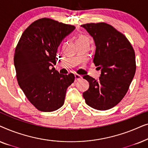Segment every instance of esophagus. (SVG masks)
<instances>
[{"instance_id": "esophagus-1", "label": "esophagus", "mask_w": 148, "mask_h": 148, "mask_svg": "<svg viewBox=\"0 0 148 148\" xmlns=\"http://www.w3.org/2000/svg\"><path fill=\"white\" fill-rule=\"evenodd\" d=\"M75 82H77V81L81 79L82 78V77L78 74H75Z\"/></svg>"}]
</instances>
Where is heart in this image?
<instances>
[{"instance_id": "1", "label": "heart", "mask_w": 148, "mask_h": 148, "mask_svg": "<svg viewBox=\"0 0 148 148\" xmlns=\"http://www.w3.org/2000/svg\"><path fill=\"white\" fill-rule=\"evenodd\" d=\"M85 39H88V38H86V37H84V36H81V37L78 38L77 41H78V40H85Z\"/></svg>"}]
</instances>
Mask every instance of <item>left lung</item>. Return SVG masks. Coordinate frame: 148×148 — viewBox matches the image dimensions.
<instances>
[{
    "label": "left lung",
    "instance_id": "obj_1",
    "mask_svg": "<svg viewBox=\"0 0 148 148\" xmlns=\"http://www.w3.org/2000/svg\"><path fill=\"white\" fill-rule=\"evenodd\" d=\"M93 38L96 45L95 65L101 69L98 80L84 76L90 87L83 96L92 108L106 110L124 98L136 71L135 51L127 38L106 23L81 25Z\"/></svg>",
    "mask_w": 148,
    "mask_h": 148
}]
</instances>
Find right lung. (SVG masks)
I'll return each instance as SVG.
<instances>
[{
  "label": "right lung",
  "mask_w": 148,
  "mask_h": 148,
  "mask_svg": "<svg viewBox=\"0 0 148 148\" xmlns=\"http://www.w3.org/2000/svg\"><path fill=\"white\" fill-rule=\"evenodd\" d=\"M75 29L73 25L42 18L23 32L16 46L14 65L18 84L29 102L42 112L60 108L66 89L75 80L73 73L60 74L53 67L58 47Z\"/></svg>",
  "instance_id": "right-lung-1"
}]
</instances>
